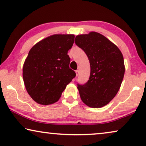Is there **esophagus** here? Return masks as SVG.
Here are the masks:
<instances>
[{
  "mask_svg": "<svg viewBox=\"0 0 146 146\" xmlns=\"http://www.w3.org/2000/svg\"><path fill=\"white\" fill-rule=\"evenodd\" d=\"M76 76H78V74H79V71L78 70H76Z\"/></svg>",
  "mask_w": 146,
  "mask_h": 146,
  "instance_id": "34e87169",
  "label": "esophagus"
}]
</instances>
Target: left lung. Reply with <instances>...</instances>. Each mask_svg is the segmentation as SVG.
<instances>
[{"mask_svg": "<svg viewBox=\"0 0 146 146\" xmlns=\"http://www.w3.org/2000/svg\"><path fill=\"white\" fill-rule=\"evenodd\" d=\"M75 43L86 54L90 64L88 81L78 84L81 100L88 106L99 108L117 94L125 72L123 57L116 45L96 32L76 36Z\"/></svg>", "mask_w": 146, "mask_h": 146, "instance_id": "1", "label": "left lung"}]
</instances>
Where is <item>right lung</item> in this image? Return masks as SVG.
Returning a JSON list of instances; mask_svg holds the SVG:
<instances>
[{
    "mask_svg": "<svg viewBox=\"0 0 146 146\" xmlns=\"http://www.w3.org/2000/svg\"><path fill=\"white\" fill-rule=\"evenodd\" d=\"M74 35H54L36 44L23 65V80L31 97L39 104L56 102L66 86L76 76L70 68L68 51Z\"/></svg>",
    "mask_w": 146,
    "mask_h": 146,
    "instance_id": "right-lung-1",
    "label": "right lung"
}]
</instances>
